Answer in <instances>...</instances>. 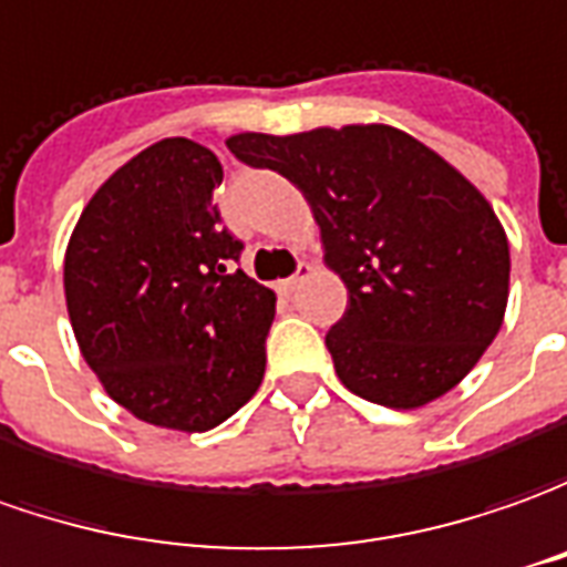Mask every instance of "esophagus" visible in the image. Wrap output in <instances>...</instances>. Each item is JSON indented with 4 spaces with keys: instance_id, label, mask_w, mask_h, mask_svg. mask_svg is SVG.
<instances>
[{
    "instance_id": "obj_1",
    "label": "esophagus",
    "mask_w": 567,
    "mask_h": 567,
    "mask_svg": "<svg viewBox=\"0 0 567 567\" xmlns=\"http://www.w3.org/2000/svg\"><path fill=\"white\" fill-rule=\"evenodd\" d=\"M307 276H310V267H307V264H300L298 272H295L291 279H282V282H279V291H282V295H291V291H298V285L303 282Z\"/></svg>"
}]
</instances>
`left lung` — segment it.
I'll use <instances>...</instances> for the list:
<instances>
[{"mask_svg": "<svg viewBox=\"0 0 567 567\" xmlns=\"http://www.w3.org/2000/svg\"><path fill=\"white\" fill-rule=\"evenodd\" d=\"M229 152L282 173L313 210L348 310L326 334L341 384L415 410L456 388L509 300V241L456 167L384 123L295 136L238 133Z\"/></svg>", "mask_w": 567, "mask_h": 567, "instance_id": "1", "label": "left lung"}]
</instances>
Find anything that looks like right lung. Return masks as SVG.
Returning a JSON list of instances; mask_svg holds the SVG:
<instances>
[{"label": "right lung", "instance_id": "1", "mask_svg": "<svg viewBox=\"0 0 567 567\" xmlns=\"http://www.w3.org/2000/svg\"><path fill=\"white\" fill-rule=\"evenodd\" d=\"M217 154L161 138L111 173L64 254V298L83 360L123 410L210 431L260 388L276 295L241 269L219 217Z\"/></svg>", "mask_w": 567, "mask_h": 567}]
</instances>
